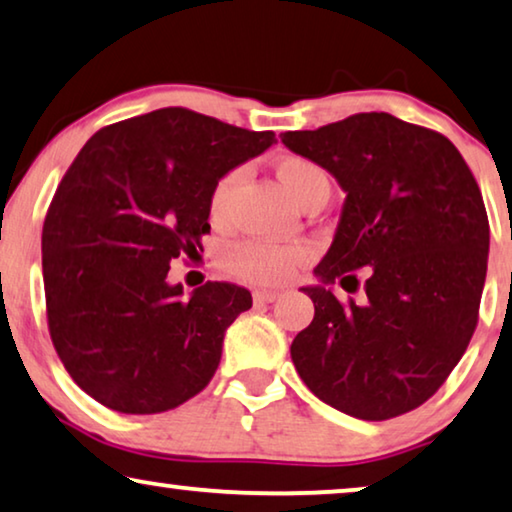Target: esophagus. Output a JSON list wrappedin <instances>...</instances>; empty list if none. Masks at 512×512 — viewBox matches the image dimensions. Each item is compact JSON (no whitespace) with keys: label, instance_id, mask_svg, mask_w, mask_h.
Wrapping results in <instances>:
<instances>
[{"label":"esophagus","instance_id":"1","mask_svg":"<svg viewBox=\"0 0 512 512\" xmlns=\"http://www.w3.org/2000/svg\"><path fill=\"white\" fill-rule=\"evenodd\" d=\"M255 304H273V301L278 299V292H271V290H257L253 294Z\"/></svg>","mask_w":512,"mask_h":512}]
</instances>
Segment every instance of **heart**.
<instances>
[{
  "instance_id": "obj_1",
  "label": "heart",
  "mask_w": 512,
  "mask_h": 512,
  "mask_svg": "<svg viewBox=\"0 0 512 512\" xmlns=\"http://www.w3.org/2000/svg\"><path fill=\"white\" fill-rule=\"evenodd\" d=\"M276 176L297 206L311 199L313 194L329 192L325 171L315 162L306 160V157H283L276 164ZM239 178L241 169H232L213 185L211 199H208V215H211L213 222L225 218L229 199H232L236 185H239ZM306 255L308 250L299 243L280 246V243L269 241H239L222 248L218 262L227 276L243 280V283L278 285L292 276Z\"/></svg>"
}]
</instances>
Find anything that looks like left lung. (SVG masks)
<instances>
[{"label":"left lung","instance_id":"left-lung-1","mask_svg":"<svg viewBox=\"0 0 512 512\" xmlns=\"http://www.w3.org/2000/svg\"><path fill=\"white\" fill-rule=\"evenodd\" d=\"M292 153L327 169L345 206L329 253L304 287L315 318L292 362L315 397L383 422L434 397L469 348L487 276L489 220L473 171L448 136L390 113H357L285 132ZM365 299L338 302L336 279Z\"/></svg>","mask_w":512,"mask_h":512}]
</instances>
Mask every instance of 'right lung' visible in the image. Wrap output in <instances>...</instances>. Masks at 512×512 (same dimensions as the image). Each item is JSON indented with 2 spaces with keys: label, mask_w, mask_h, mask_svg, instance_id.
I'll return each mask as SVG.
<instances>
[{
  "label": "right lung",
  "mask_w": 512,
  "mask_h": 512,
  "mask_svg": "<svg viewBox=\"0 0 512 512\" xmlns=\"http://www.w3.org/2000/svg\"><path fill=\"white\" fill-rule=\"evenodd\" d=\"M273 141L169 106L102 127L71 162L43 220L46 318L64 369L102 406L164 413L211 383L253 297L215 280L187 299L169 264L211 232L213 185Z\"/></svg>",
  "instance_id": "obj_1"
}]
</instances>
